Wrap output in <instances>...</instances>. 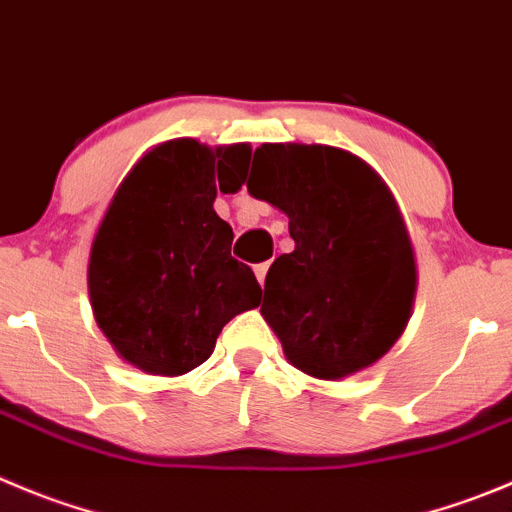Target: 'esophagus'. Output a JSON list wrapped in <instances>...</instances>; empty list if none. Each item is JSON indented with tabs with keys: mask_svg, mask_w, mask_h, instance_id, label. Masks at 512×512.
Returning <instances> with one entry per match:
<instances>
[{
	"mask_svg": "<svg viewBox=\"0 0 512 512\" xmlns=\"http://www.w3.org/2000/svg\"><path fill=\"white\" fill-rule=\"evenodd\" d=\"M267 270H270V262H262V265H255V275H257V283H260V285H265Z\"/></svg>",
	"mask_w": 512,
	"mask_h": 512,
	"instance_id": "34e87169",
	"label": "esophagus"
}]
</instances>
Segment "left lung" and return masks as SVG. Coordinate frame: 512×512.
I'll return each mask as SVG.
<instances>
[{
  "instance_id": "left-lung-1",
  "label": "left lung",
  "mask_w": 512,
  "mask_h": 512,
  "mask_svg": "<svg viewBox=\"0 0 512 512\" xmlns=\"http://www.w3.org/2000/svg\"><path fill=\"white\" fill-rule=\"evenodd\" d=\"M247 191L288 217L295 250L272 262L262 318L290 364L341 381L386 356L417 295L412 237L386 181L326 143H262Z\"/></svg>"
}]
</instances>
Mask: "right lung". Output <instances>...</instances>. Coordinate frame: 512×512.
Instances as JSON below:
<instances>
[{
    "label": "right lung",
    "mask_w": 512,
    "mask_h": 512,
    "mask_svg": "<svg viewBox=\"0 0 512 512\" xmlns=\"http://www.w3.org/2000/svg\"><path fill=\"white\" fill-rule=\"evenodd\" d=\"M250 143L171 138L141 156L90 245L88 293L103 336L133 369L181 376L204 364L234 315L257 308L255 272L229 255L214 212L250 166Z\"/></svg>",
    "instance_id": "obj_1"
}]
</instances>
